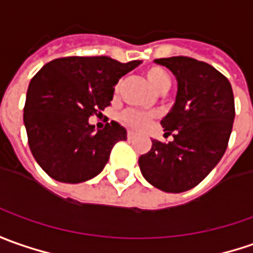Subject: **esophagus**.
Listing matches in <instances>:
<instances>
[{
	"instance_id": "1",
	"label": "esophagus",
	"mask_w": 253,
	"mask_h": 253,
	"mask_svg": "<svg viewBox=\"0 0 253 253\" xmlns=\"http://www.w3.org/2000/svg\"><path fill=\"white\" fill-rule=\"evenodd\" d=\"M134 137H135L134 133H131V131H128V133H127V138H128V140H133Z\"/></svg>"
}]
</instances>
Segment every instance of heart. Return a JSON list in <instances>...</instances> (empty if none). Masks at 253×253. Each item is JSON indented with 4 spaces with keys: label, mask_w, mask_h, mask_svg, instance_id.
Masks as SVG:
<instances>
[{
    "label": "heart",
    "mask_w": 253,
    "mask_h": 253,
    "mask_svg": "<svg viewBox=\"0 0 253 253\" xmlns=\"http://www.w3.org/2000/svg\"><path fill=\"white\" fill-rule=\"evenodd\" d=\"M144 75H145L147 83L151 85V88L157 93L164 95V93L169 91L172 81H170L169 74L162 67H148L145 70ZM120 84H122V81H119L118 85H116V91L120 88ZM154 118H155V115H153V113H143V112H137V110L131 109L122 112L120 116H119L120 122L125 126L131 128V130H135V131H141L144 128H147L154 120Z\"/></svg>",
    "instance_id": "1"
}]
</instances>
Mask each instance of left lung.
I'll return each instance as SVG.
<instances>
[{"label":"left lung","mask_w":253,"mask_h":253,"mask_svg":"<svg viewBox=\"0 0 253 253\" xmlns=\"http://www.w3.org/2000/svg\"><path fill=\"white\" fill-rule=\"evenodd\" d=\"M155 63L178 81L175 103L161 120L173 140H153L138 165L153 186L180 193L199 185L225 153L235 118L234 93L230 81L207 63L182 56Z\"/></svg>","instance_id":"1"}]
</instances>
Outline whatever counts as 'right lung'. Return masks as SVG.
Wrapping results in <instances>:
<instances>
[{"instance_id":"obj_1","label":"right lung","mask_w":253,"mask_h":253,"mask_svg":"<svg viewBox=\"0 0 253 253\" xmlns=\"http://www.w3.org/2000/svg\"><path fill=\"white\" fill-rule=\"evenodd\" d=\"M140 63L106 56L63 57L32 78L23 125L32 154L50 178L80 183L102 172L113 145L126 140L127 131L118 122L95 130L88 119L109 106L115 85Z\"/></svg>"}]
</instances>
